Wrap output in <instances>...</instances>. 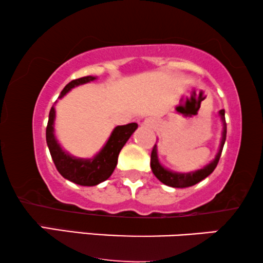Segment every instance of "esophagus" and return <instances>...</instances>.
I'll return each instance as SVG.
<instances>
[{"mask_svg":"<svg viewBox=\"0 0 263 263\" xmlns=\"http://www.w3.org/2000/svg\"><path fill=\"white\" fill-rule=\"evenodd\" d=\"M143 124L147 125V127H149V128H153L157 125V122L152 120V118H147V120H145V122H143Z\"/></svg>","mask_w":263,"mask_h":263,"instance_id":"esophagus-1","label":"esophagus"}]
</instances>
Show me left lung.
<instances>
[{
    "label": "left lung",
    "mask_w": 263,
    "mask_h": 263,
    "mask_svg": "<svg viewBox=\"0 0 263 263\" xmlns=\"http://www.w3.org/2000/svg\"><path fill=\"white\" fill-rule=\"evenodd\" d=\"M219 116H220L222 122V138L220 142V148H219L214 159L212 160L210 164H207L204 167L200 168V170L188 172V174H178V172H172L170 170H167V168H165L163 165L159 163L157 145H154L152 153H151V167H152L154 176H156L161 183H164V184H166L168 186H172V188H186V186L195 185L196 183H199L202 181V179L208 177V176L214 171V168L217 167V165L219 163V159H220L222 147H224L226 140L225 110L219 111Z\"/></svg>",
    "instance_id": "8db88e82"
}]
</instances>
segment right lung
<instances>
[{"label": "right lung", "mask_w": 263, "mask_h": 263, "mask_svg": "<svg viewBox=\"0 0 263 263\" xmlns=\"http://www.w3.org/2000/svg\"><path fill=\"white\" fill-rule=\"evenodd\" d=\"M96 77H84L75 79L70 81L66 87L62 89L59 98L66 96L71 88L77 87L79 85L87 84L89 81L96 80ZM56 111L55 107H51L49 114V121L46 125V143H48L50 154L55 163L57 171L68 181L75 183L79 185L93 186L99 184L112 175L117 165L118 154L123 148L125 142L128 141L133 133L136 130L138 124L129 123L125 125H117L111 133L109 140L105 145L95 157L91 159H81L75 158L66 152L57 141L55 134H53V122H55Z\"/></svg>", "instance_id": "add662e5"}]
</instances>
